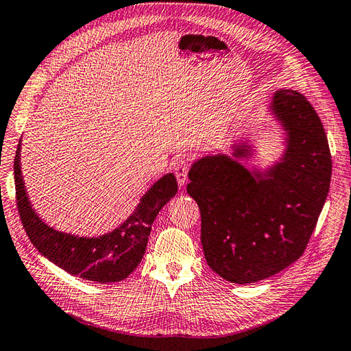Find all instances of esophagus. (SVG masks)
I'll return each instance as SVG.
<instances>
[{
	"label": "esophagus",
	"instance_id": "1",
	"mask_svg": "<svg viewBox=\"0 0 351 351\" xmlns=\"http://www.w3.org/2000/svg\"><path fill=\"white\" fill-rule=\"evenodd\" d=\"M173 171H175V176H176V181L178 184L185 185L189 180V164L185 160H178L173 166Z\"/></svg>",
	"mask_w": 351,
	"mask_h": 351
}]
</instances>
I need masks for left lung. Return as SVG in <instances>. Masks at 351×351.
Returning a JSON list of instances; mask_svg holds the SVG:
<instances>
[{
  "instance_id": "8db88e82",
  "label": "left lung",
  "mask_w": 351,
  "mask_h": 351,
  "mask_svg": "<svg viewBox=\"0 0 351 351\" xmlns=\"http://www.w3.org/2000/svg\"><path fill=\"white\" fill-rule=\"evenodd\" d=\"M269 112L285 130L286 146L271 167L243 166L240 160H250L254 149L240 141L231 156H202L189 171L205 260L236 285L272 277L303 256L330 187V149L311 103L280 89Z\"/></svg>"
}]
</instances>
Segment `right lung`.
I'll list each match as a JSON object with an SVG mask.
<instances>
[{"mask_svg":"<svg viewBox=\"0 0 351 351\" xmlns=\"http://www.w3.org/2000/svg\"><path fill=\"white\" fill-rule=\"evenodd\" d=\"M13 175L21 221L34 248L60 269L95 283H117L140 265L156 215L178 191L175 175H164L120 226L97 237H80L54 230L33 210L21 173V141Z\"/></svg>","mask_w":351,"mask_h":351,"instance_id":"right-lung-1","label":"right lung"}]
</instances>
